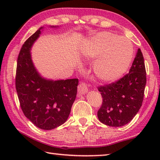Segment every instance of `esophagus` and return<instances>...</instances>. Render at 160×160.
<instances>
[{
	"label": "esophagus",
	"instance_id": "obj_1",
	"mask_svg": "<svg viewBox=\"0 0 160 160\" xmlns=\"http://www.w3.org/2000/svg\"><path fill=\"white\" fill-rule=\"evenodd\" d=\"M78 91L80 94H84L88 91L87 84L85 82H81L78 87Z\"/></svg>",
	"mask_w": 160,
	"mask_h": 160
}]
</instances>
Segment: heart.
Wrapping results in <instances>:
<instances>
[{"instance_id": "b5f03b06", "label": "heart", "mask_w": 160, "mask_h": 160, "mask_svg": "<svg viewBox=\"0 0 160 160\" xmlns=\"http://www.w3.org/2000/svg\"><path fill=\"white\" fill-rule=\"evenodd\" d=\"M84 56L98 60L95 73L100 80L113 82L123 76L130 66L133 47L123 36L110 32H102L91 38L84 49Z\"/></svg>"}]
</instances>
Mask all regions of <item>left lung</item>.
Segmentation results:
<instances>
[{"instance_id": "1", "label": "left lung", "mask_w": 160, "mask_h": 160, "mask_svg": "<svg viewBox=\"0 0 160 160\" xmlns=\"http://www.w3.org/2000/svg\"><path fill=\"white\" fill-rule=\"evenodd\" d=\"M147 83L144 57L140 49L128 73L116 82L98 87L102 104L98 111L99 120L109 127H122L131 122L142 107Z\"/></svg>"}]
</instances>
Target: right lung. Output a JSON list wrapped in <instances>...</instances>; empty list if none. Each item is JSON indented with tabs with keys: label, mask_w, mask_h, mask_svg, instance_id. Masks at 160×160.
Returning a JSON list of instances; mask_svg holds the SVG:
<instances>
[{
	"label": "right lung",
	"mask_w": 160,
	"mask_h": 160,
	"mask_svg": "<svg viewBox=\"0 0 160 160\" xmlns=\"http://www.w3.org/2000/svg\"><path fill=\"white\" fill-rule=\"evenodd\" d=\"M42 29L30 36L20 49L16 89L25 117L39 128L52 130L64 124L69 117L76 98L78 79L53 81L40 76L33 66L30 50Z\"/></svg>",
	"instance_id": "right-lung-1"
}]
</instances>
